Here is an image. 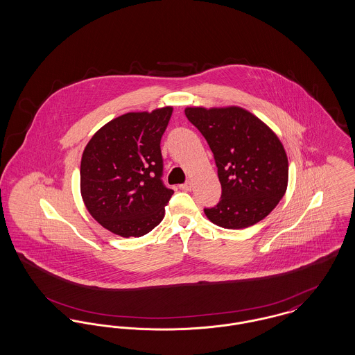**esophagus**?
<instances>
[{"label": "esophagus", "mask_w": 355, "mask_h": 355, "mask_svg": "<svg viewBox=\"0 0 355 355\" xmlns=\"http://www.w3.org/2000/svg\"><path fill=\"white\" fill-rule=\"evenodd\" d=\"M191 187H193V182H191V181H187V182L181 185V189H182V190H185V191H190V190H191Z\"/></svg>", "instance_id": "obj_1"}]
</instances>
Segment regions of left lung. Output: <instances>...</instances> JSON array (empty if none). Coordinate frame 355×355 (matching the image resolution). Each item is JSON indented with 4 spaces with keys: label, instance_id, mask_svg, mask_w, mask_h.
Masks as SVG:
<instances>
[{
    "label": "left lung",
    "instance_id": "8db88e82",
    "mask_svg": "<svg viewBox=\"0 0 355 355\" xmlns=\"http://www.w3.org/2000/svg\"><path fill=\"white\" fill-rule=\"evenodd\" d=\"M187 119L206 138L218 168L222 196L205 209L225 229H245L263 220L285 196L286 152L270 128L241 106H187Z\"/></svg>",
    "mask_w": 355,
    "mask_h": 355
}]
</instances>
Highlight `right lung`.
<instances>
[{"mask_svg":"<svg viewBox=\"0 0 355 355\" xmlns=\"http://www.w3.org/2000/svg\"><path fill=\"white\" fill-rule=\"evenodd\" d=\"M173 106L129 112L100 128L85 146L80 189L90 216L123 238L152 232L173 190L162 185L161 137Z\"/></svg>","mask_w":355,"mask_h":355,"instance_id":"1","label":"right lung"}]
</instances>
